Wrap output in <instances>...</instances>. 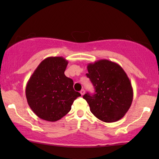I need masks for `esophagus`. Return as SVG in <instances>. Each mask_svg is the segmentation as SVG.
<instances>
[{
    "label": "esophagus",
    "instance_id": "1",
    "mask_svg": "<svg viewBox=\"0 0 159 159\" xmlns=\"http://www.w3.org/2000/svg\"><path fill=\"white\" fill-rule=\"evenodd\" d=\"M80 94H81V95L82 96H83L84 95V94H85V90H84V89H82L81 91H80Z\"/></svg>",
    "mask_w": 159,
    "mask_h": 159
}]
</instances>
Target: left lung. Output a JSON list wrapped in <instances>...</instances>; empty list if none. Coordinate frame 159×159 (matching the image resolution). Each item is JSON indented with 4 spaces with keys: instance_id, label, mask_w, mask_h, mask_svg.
Segmentation results:
<instances>
[{
    "instance_id": "1",
    "label": "left lung",
    "mask_w": 159,
    "mask_h": 159,
    "mask_svg": "<svg viewBox=\"0 0 159 159\" xmlns=\"http://www.w3.org/2000/svg\"><path fill=\"white\" fill-rule=\"evenodd\" d=\"M87 76L95 93L83 96L90 111L98 119L111 123L122 118L130 109L133 90L126 72L117 63L100 59L87 66Z\"/></svg>"
}]
</instances>
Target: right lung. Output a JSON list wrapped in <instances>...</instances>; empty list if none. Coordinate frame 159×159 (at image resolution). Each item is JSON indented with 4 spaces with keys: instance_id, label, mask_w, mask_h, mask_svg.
<instances>
[{
    "instance_id": "right-lung-1",
    "label": "right lung",
    "mask_w": 159,
    "mask_h": 159,
    "mask_svg": "<svg viewBox=\"0 0 159 159\" xmlns=\"http://www.w3.org/2000/svg\"><path fill=\"white\" fill-rule=\"evenodd\" d=\"M67 63L62 57H48L39 63L26 84L27 102L42 120L56 121L61 119L80 96L73 88V80L64 74Z\"/></svg>"
}]
</instances>
